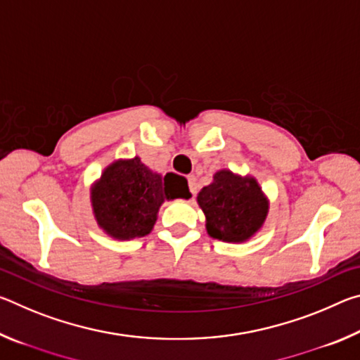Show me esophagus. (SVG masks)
I'll use <instances>...</instances> for the list:
<instances>
[{"instance_id":"obj_1","label":"esophagus","mask_w":360,"mask_h":360,"mask_svg":"<svg viewBox=\"0 0 360 360\" xmlns=\"http://www.w3.org/2000/svg\"><path fill=\"white\" fill-rule=\"evenodd\" d=\"M187 182H188V191H191L192 200H193V195L197 193V179H195V176H188Z\"/></svg>"}]
</instances>
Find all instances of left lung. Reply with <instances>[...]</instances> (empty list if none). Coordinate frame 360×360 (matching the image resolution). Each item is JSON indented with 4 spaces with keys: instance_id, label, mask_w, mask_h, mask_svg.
I'll return each instance as SVG.
<instances>
[{
    "instance_id": "1",
    "label": "left lung",
    "mask_w": 360,
    "mask_h": 360,
    "mask_svg": "<svg viewBox=\"0 0 360 360\" xmlns=\"http://www.w3.org/2000/svg\"><path fill=\"white\" fill-rule=\"evenodd\" d=\"M198 205L206 216V230L212 238L240 243L264 224L268 203L257 181L240 178L227 169L214 174L212 184L198 193Z\"/></svg>"
}]
</instances>
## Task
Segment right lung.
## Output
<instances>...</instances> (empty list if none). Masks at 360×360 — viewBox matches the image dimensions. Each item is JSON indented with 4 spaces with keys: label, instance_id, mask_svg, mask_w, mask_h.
<instances>
[{
    "label": "right lung",
    "instance_id": "1",
    "mask_svg": "<svg viewBox=\"0 0 360 360\" xmlns=\"http://www.w3.org/2000/svg\"><path fill=\"white\" fill-rule=\"evenodd\" d=\"M165 179L167 176L154 174L138 157L114 162L92 191L96 222L119 240L148 235L165 200L191 197L188 187H168Z\"/></svg>",
    "mask_w": 360,
    "mask_h": 360
}]
</instances>
